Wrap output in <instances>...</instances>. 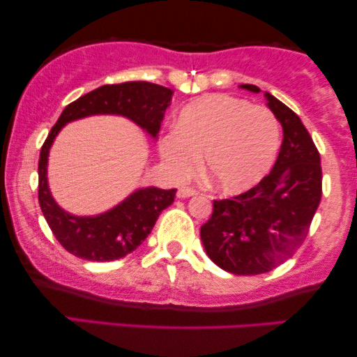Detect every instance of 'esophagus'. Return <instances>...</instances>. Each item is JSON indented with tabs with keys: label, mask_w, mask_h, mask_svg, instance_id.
I'll list each match as a JSON object with an SVG mask.
<instances>
[{
	"label": "esophagus",
	"mask_w": 357,
	"mask_h": 357,
	"mask_svg": "<svg viewBox=\"0 0 357 357\" xmlns=\"http://www.w3.org/2000/svg\"><path fill=\"white\" fill-rule=\"evenodd\" d=\"M193 195H197V190L190 188V187H180L177 192L178 198H188V197H193Z\"/></svg>",
	"instance_id": "obj_1"
}]
</instances>
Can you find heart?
Instances as JSON below:
<instances>
[{
	"label": "heart",
	"mask_w": 357,
	"mask_h": 357,
	"mask_svg": "<svg viewBox=\"0 0 357 357\" xmlns=\"http://www.w3.org/2000/svg\"><path fill=\"white\" fill-rule=\"evenodd\" d=\"M280 141V121L270 109L219 94L183 107L160 154L178 178L188 177L203 154L208 178L222 192L238 193L270 172Z\"/></svg>",
	"instance_id": "b5f03b06"
}]
</instances>
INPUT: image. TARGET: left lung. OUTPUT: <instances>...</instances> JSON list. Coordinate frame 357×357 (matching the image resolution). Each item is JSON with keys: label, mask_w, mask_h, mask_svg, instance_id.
Instances as JSON below:
<instances>
[{"label": "left lung", "mask_w": 357, "mask_h": 357, "mask_svg": "<svg viewBox=\"0 0 357 357\" xmlns=\"http://www.w3.org/2000/svg\"><path fill=\"white\" fill-rule=\"evenodd\" d=\"M252 92L257 86L242 84ZM282 126V144L271 172L232 198L214 199L202 226L208 257L234 275H261L294 255L304 243L321 198L320 154L299 116L266 92Z\"/></svg>", "instance_id": "8db88e82"}]
</instances>
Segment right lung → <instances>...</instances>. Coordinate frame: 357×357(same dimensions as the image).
<instances>
[{
  "label": "right lung",
  "mask_w": 357,
  "mask_h": 357,
  "mask_svg": "<svg viewBox=\"0 0 357 357\" xmlns=\"http://www.w3.org/2000/svg\"><path fill=\"white\" fill-rule=\"evenodd\" d=\"M174 91L146 81L105 84L66 105L48 133L38 158V204L53 236L63 248L89 261H112L128 255L153 231L159 214L174 203L177 188H141L110 211L94 218L71 216L52 198L47 183V160L58 131L68 121L97 114L128 116L149 135L159 133Z\"/></svg>",
  "instance_id": "add662e5"
}]
</instances>
